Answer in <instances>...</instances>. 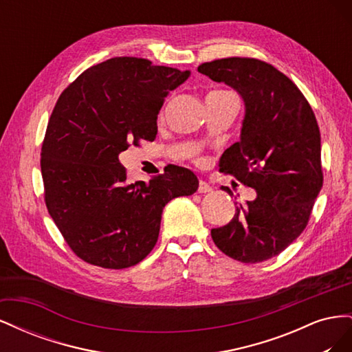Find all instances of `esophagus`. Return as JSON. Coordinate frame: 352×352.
<instances>
[{
    "mask_svg": "<svg viewBox=\"0 0 352 352\" xmlns=\"http://www.w3.org/2000/svg\"><path fill=\"white\" fill-rule=\"evenodd\" d=\"M198 192L199 194H207V192H212V188L210 184H207L206 180H199L198 185Z\"/></svg>",
    "mask_w": 352,
    "mask_h": 352,
    "instance_id": "obj_1",
    "label": "esophagus"
}]
</instances>
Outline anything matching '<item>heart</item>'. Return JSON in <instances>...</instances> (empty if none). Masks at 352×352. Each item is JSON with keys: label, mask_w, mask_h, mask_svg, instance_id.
I'll return each instance as SVG.
<instances>
[{"label": "heart", "mask_w": 352, "mask_h": 352, "mask_svg": "<svg viewBox=\"0 0 352 352\" xmlns=\"http://www.w3.org/2000/svg\"><path fill=\"white\" fill-rule=\"evenodd\" d=\"M212 92H216V94H226L228 91H212ZM160 117H163V111H162V114H160Z\"/></svg>", "instance_id": "heart-1"}]
</instances>
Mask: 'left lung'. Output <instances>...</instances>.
<instances>
[{
    "mask_svg": "<svg viewBox=\"0 0 352 352\" xmlns=\"http://www.w3.org/2000/svg\"><path fill=\"white\" fill-rule=\"evenodd\" d=\"M198 72L242 95L247 113L241 141L223 153L219 172L257 190L226 226L211 229V238L241 263L273 258L301 235L323 185L314 111L296 85L263 60L219 58L202 63Z\"/></svg>",
    "mask_w": 352,
    "mask_h": 352,
    "instance_id": "8db88e82",
    "label": "left lung"
}]
</instances>
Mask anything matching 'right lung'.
<instances>
[{
    "label": "right lung",
    "instance_id": "obj_1",
    "mask_svg": "<svg viewBox=\"0 0 352 352\" xmlns=\"http://www.w3.org/2000/svg\"><path fill=\"white\" fill-rule=\"evenodd\" d=\"M189 72L114 57L85 70L61 92L41 148L50 216L70 250L102 269L142 261L158 239L170 199L192 195L198 179L179 166L150 184L127 182L119 154L154 141L166 95Z\"/></svg>",
    "mask_w": 352,
    "mask_h": 352
}]
</instances>
